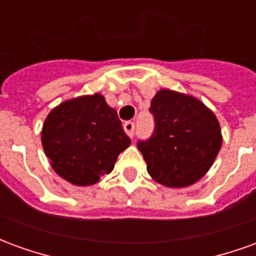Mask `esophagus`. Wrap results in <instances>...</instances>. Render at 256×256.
I'll use <instances>...</instances> for the list:
<instances>
[{"instance_id": "esophagus-1", "label": "esophagus", "mask_w": 256, "mask_h": 256, "mask_svg": "<svg viewBox=\"0 0 256 256\" xmlns=\"http://www.w3.org/2000/svg\"><path fill=\"white\" fill-rule=\"evenodd\" d=\"M134 128H136V126H134L133 122H126L123 124V130L126 132V134H128V137H133Z\"/></svg>"}]
</instances>
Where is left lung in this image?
Listing matches in <instances>:
<instances>
[{
    "instance_id": "left-lung-1",
    "label": "left lung",
    "mask_w": 256,
    "mask_h": 256,
    "mask_svg": "<svg viewBox=\"0 0 256 256\" xmlns=\"http://www.w3.org/2000/svg\"><path fill=\"white\" fill-rule=\"evenodd\" d=\"M155 130L138 141L146 170L167 188H185L198 182L212 166L222 146L215 114L196 97L162 89L150 102Z\"/></svg>"
}]
</instances>
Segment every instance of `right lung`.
I'll list each match as a JSON object with an SVG mask.
<instances>
[{
	"label": "right lung",
	"instance_id": "right-lung-1",
	"mask_svg": "<svg viewBox=\"0 0 256 256\" xmlns=\"http://www.w3.org/2000/svg\"><path fill=\"white\" fill-rule=\"evenodd\" d=\"M41 141L50 166L76 186H90L114 170L130 145L116 111L100 93L54 106L42 126Z\"/></svg>",
	"mask_w": 256,
	"mask_h": 256
}]
</instances>
